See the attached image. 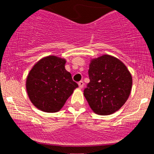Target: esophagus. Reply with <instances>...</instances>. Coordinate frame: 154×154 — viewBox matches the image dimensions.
<instances>
[{
    "mask_svg": "<svg viewBox=\"0 0 154 154\" xmlns=\"http://www.w3.org/2000/svg\"><path fill=\"white\" fill-rule=\"evenodd\" d=\"M78 85H79V88H83V86H84V83H83V81H80L79 82Z\"/></svg>",
    "mask_w": 154,
    "mask_h": 154,
    "instance_id": "esophagus-1",
    "label": "esophagus"
}]
</instances>
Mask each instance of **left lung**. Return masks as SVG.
I'll list each match as a JSON object with an SVG mask.
<instances>
[{
	"mask_svg": "<svg viewBox=\"0 0 154 154\" xmlns=\"http://www.w3.org/2000/svg\"><path fill=\"white\" fill-rule=\"evenodd\" d=\"M88 76L90 82L83 94L94 113L109 116L126 103L131 91L133 79L121 60L108 54L91 59Z\"/></svg>",
	"mask_w": 154,
	"mask_h": 154,
	"instance_id": "8db88e82",
	"label": "left lung"
}]
</instances>
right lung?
<instances>
[{
	"instance_id": "obj_1",
	"label": "right lung",
	"mask_w": 154,
	"mask_h": 154,
	"mask_svg": "<svg viewBox=\"0 0 154 154\" xmlns=\"http://www.w3.org/2000/svg\"><path fill=\"white\" fill-rule=\"evenodd\" d=\"M66 60L48 56L38 60L26 80L28 97L37 109L45 112H59L78 87L65 68Z\"/></svg>"
}]
</instances>
